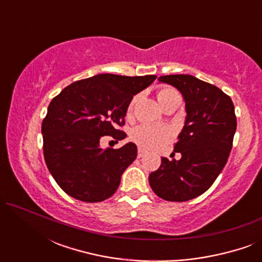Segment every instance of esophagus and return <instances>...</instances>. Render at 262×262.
<instances>
[{
	"label": "esophagus",
	"instance_id": "obj_1",
	"mask_svg": "<svg viewBox=\"0 0 262 262\" xmlns=\"http://www.w3.org/2000/svg\"><path fill=\"white\" fill-rule=\"evenodd\" d=\"M146 154V151L144 149H142V148H139L138 149V157H143Z\"/></svg>",
	"mask_w": 262,
	"mask_h": 262
}]
</instances>
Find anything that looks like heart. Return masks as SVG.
<instances>
[{"label":"heart","instance_id":"heart-1","mask_svg":"<svg viewBox=\"0 0 262 262\" xmlns=\"http://www.w3.org/2000/svg\"><path fill=\"white\" fill-rule=\"evenodd\" d=\"M175 92L174 89L171 88H162L160 89L159 93H157V98H162L164 94H168V93ZM136 98L131 100L130 105L127 107V113L131 112L132 107L135 105ZM131 138L137 143L138 145L143 146V148L146 149H159L162 148L163 145H166L170 139V132L166 127L161 126H154V125H148L143 124L139 125L132 131Z\"/></svg>","mask_w":262,"mask_h":262}]
</instances>
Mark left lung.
<instances>
[{
	"label": "left lung",
	"mask_w": 262,
	"mask_h": 262,
	"mask_svg": "<svg viewBox=\"0 0 262 262\" xmlns=\"http://www.w3.org/2000/svg\"><path fill=\"white\" fill-rule=\"evenodd\" d=\"M159 81L181 93L186 119L174 146L181 159L162 157L149 184L160 198L187 202L206 192L227 163L236 132L234 103L216 85L192 75H167Z\"/></svg>",
	"instance_id": "left-lung-1"
}]
</instances>
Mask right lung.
I'll list each match as a JSON object with an SVG mask.
<instances>
[{
    "label": "right lung",
    "instance_id": "obj_1",
    "mask_svg": "<svg viewBox=\"0 0 262 262\" xmlns=\"http://www.w3.org/2000/svg\"><path fill=\"white\" fill-rule=\"evenodd\" d=\"M155 80V75L100 74L74 82L52 99L41 125L44 157L67 194L98 203L116 193L121 175L137 157V146L130 142L103 150L100 139L126 137L117 127L124 125L134 96Z\"/></svg>",
    "mask_w": 262,
    "mask_h": 262
}]
</instances>
